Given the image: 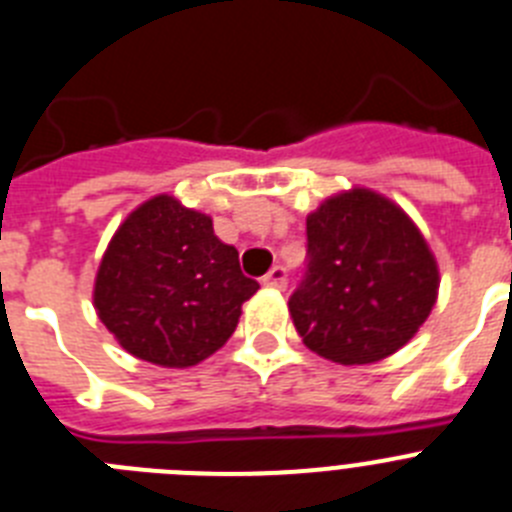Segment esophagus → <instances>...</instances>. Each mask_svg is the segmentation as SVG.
I'll list each match as a JSON object with an SVG mask.
<instances>
[{
	"mask_svg": "<svg viewBox=\"0 0 512 512\" xmlns=\"http://www.w3.org/2000/svg\"><path fill=\"white\" fill-rule=\"evenodd\" d=\"M264 287H274V289L287 287V269H284V266H274V269L264 277Z\"/></svg>",
	"mask_w": 512,
	"mask_h": 512,
	"instance_id": "34e87169",
	"label": "esophagus"
}]
</instances>
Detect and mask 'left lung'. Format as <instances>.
Masks as SVG:
<instances>
[{
  "label": "left lung",
  "instance_id": "obj_1",
  "mask_svg": "<svg viewBox=\"0 0 512 512\" xmlns=\"http://www.w3.org/2000/svg\"><path fill=\"white\" fill-rule=\"evenodd\" d=\"M438 295L431 248L402 207L351 189L307 215V266L289 297L305 346L343 366L374 364L418 333Z\"/></svg>",
  "mask_w": 512,
  "mask_h": 512
}]
</instances>
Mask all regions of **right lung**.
<instances>
[{
    "label": "right lung",
    "mask_w": 512,
    "mask_h": 512,
    "mask_svg": "<svg viewBox=\"0 0 512 512\" xmlns=\"http://www.w3.org/2000/svg\"><path fill=\"white\" fill-rule=\"evenodd\" d=\"M256 289L205 212L158 194L112 235L94 279V310L128 354L184 369L233 336Z\"/></svg>",
    "instance_id": "1"
}]
</instances>
